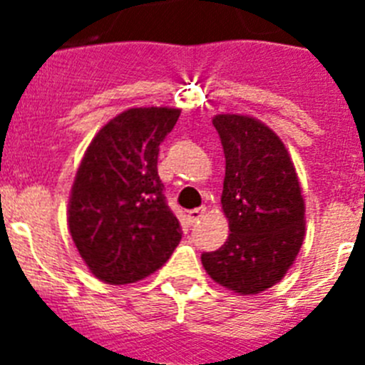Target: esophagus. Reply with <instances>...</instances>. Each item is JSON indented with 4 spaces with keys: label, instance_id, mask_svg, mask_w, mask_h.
I'll use <instances>...</instances> for the list:
<instances>
[{
    "label": "esophagus",
    "instance_id": "esophagus-1",
    "mask_svg": "<svg viewBox=\"0 0 365 365\" xmlns=\"http://www.w3.org/2000/svg\"><path fill=\"white\" fill-rule=\"evenodd\" d=\"M205 212H206V208H195V210H190L188 212V221L190 222H197L199 219L205 217Z\"/></svg>",
    "mask_w": 365,
    "mask_h": 365
}]
</instances>
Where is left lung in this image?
Wrapping results in <instances>:
<instances>
[{
    "label": "left lung",
    "instance_id": "obj_1",
    "mask_svg": "<svg viewBox=\"0 0 365 365\" xmlns=\"http://www.w3.org/2000/svg\"><path fill=\"white\" fill-rule=\"evenodd\" d=\"M225 151L221 205L228 240L201 256L214 282L240 294H257L279 282L305 235V202L282 138L247 115H215Z\"/></svg>",
    "mask_w": 365,
    "mask_h": 365
}]
</instances>
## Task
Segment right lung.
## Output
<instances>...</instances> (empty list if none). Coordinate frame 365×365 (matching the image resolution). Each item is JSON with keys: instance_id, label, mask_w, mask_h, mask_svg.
Returning a JSON list of instances; mask_svg holds the SVG:
<instances>
[{"instance_id": "add662e5", "label": "right lung", "mask_w": 365, "mask_h": 365, "mask_svg": "<svg viewBox=\"0 0 365 365\" xmlns=\"http://www.w3.org/2000/svg\"><path fill=\"white\" fill-rule=\"evenodd\" d=\"M180 109L133 108L95 135L69 197L74 245L96 278L125 285L146 278L179 245V219L157 172L159 146Z\"/></svg>"}]
</instances>
